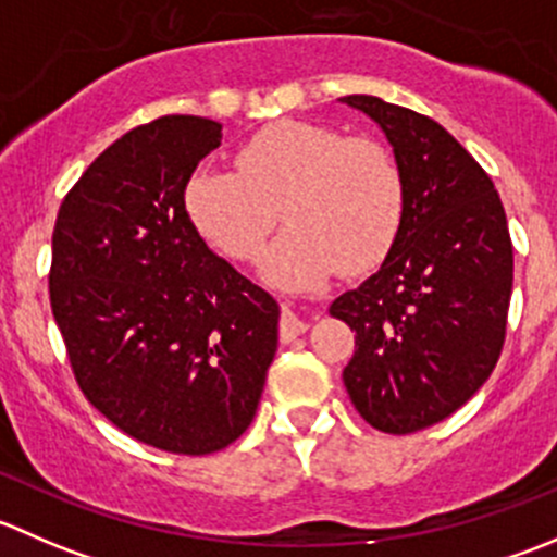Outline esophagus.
<instances>
[{
    "instance_id": "34e87169",
    "label": "esophagus",
    "mask_w": 557,
    "mask_h": 557,
    "mask_svg": "<svg viewBox=\"0 0 557 557\" xmlns=\"http://www.w3.org/2000/svg\"><path fill=\"white\" fill-rule=\"evenodd\" d=\"M310 329L307 320H301L290 307H283V318H280V339L283 342H294L296 336H301L305 331Z\"/></svg>"
}]
</instances>
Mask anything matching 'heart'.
I'll use <instances>...</instances> for the list:
<instances>
[{"instance_id":"b5f03b06","label":"heart","mask_w":557,"mask_h":557,"mask_svg":"<svg viewBox=\"0 0 557 557\" xmlns=\"http://www.w3.org/2000/svg\"><path fill=\"white\" fill-rule=\"evenodd\" d=\"M185 207L201 237L234 261L261 252L283 210L290 228L263 261V274L299 290L339 267L367 272L385 256L401 226L404 180L377 139L283 121L237 150V172H196Z\"/></svg>"}]
</instances>
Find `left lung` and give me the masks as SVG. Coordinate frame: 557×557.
Wrapping results in <instances>:
<instances>
[{
    "mask_svg": "<svg viewBox=\"0 0 557 557\" xmlns=\"http://www.w3.org/2000/svg\"><path fill=\"white\" fill-rule=\"evenodd\" d=\"M385 132L404 212L383 267L331 305L356 331L342 372L352 407L383 434H414L463 407L496 369L512 296V239L487 172L431 117L345 97Z\"/></svg>",
    "mask_w": 557,
    "mask_h": 557,
    "instance_id": "left-lung-1",
    "label": "left lung"
}]
</instances>
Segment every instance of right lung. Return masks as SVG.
<instances>
[{"label":"right lung","mask_w":557,"mask_h":557,"mask_svg":"<svg viewBox=\"0 0 557 557\" xmlns=\"http://www.w3.org/2000/svg\"><path fill=\"white\" fill-rule=\"evenodd\" d=\"M221 123L164 115L110 145L61 201L50 310L83 396L123 434L210 455L252 423L280 307L185 210Z\"/></svg>","instance_id":"1"}]
</instances>
